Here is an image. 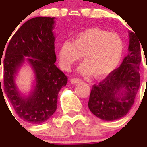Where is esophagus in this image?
I'll return each mask as SVG.
<instances>
[{
  "label": "esophagus",
  "mask_w": 147,
  "mask_h": 147,
  "mask_svg": "<svg viewBox=\"0 0 147 147\" xmlns=\"http://www.w3.org/2000/svg\"><path fill=\"white\" fill-rule=\"evenodd\" d=\"M82 80L81 79H79V78H72L70 82H71V84H76L77 83H80V82H81Z\"/></svg>",
  "instance_id": "esophagus-1"
}]
</instances>
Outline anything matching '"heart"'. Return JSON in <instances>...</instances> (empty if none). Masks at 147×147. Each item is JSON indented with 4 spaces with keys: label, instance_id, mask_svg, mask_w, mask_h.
I'll list each match as a JSON object with an SVG mask.
<instances>
[{
    "label": "heart",
    "instance_id": "heart-1",
    "mask_svg": "<svg viewBox=\"0 0 147 147\" xmlns=\"http://www.w3.org/2000/svg\"><path fill=\"white\" fill-rule=\"evenodd\" d=\"M123 53L124 43L120 36L93 27L76 34L73 41L62 42L57 49V57L61 69L68 71L84 56V62L78 68V72L102 78L117 69Z\"/></svg>",
    "mask_w": 147,
    "mask_h": 147
}]
</instances>
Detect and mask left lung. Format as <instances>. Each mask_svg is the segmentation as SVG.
Listing matches in <instances>:
<instances>
[{
  "label": "left lung",
  "instance_id": "1",
  "mask_svg": "<svg viewBox=\"0 0 147 147\" xmlns=\"http://www.w3.org/2000/svg\"><path fill=\"white\" fill-rule=\"evenodd\" d=\"M129 37L128 54L121 65L103 81L94 84L90 94V110L106 121L118 120L127 115L140 88L142 44L134 32H129Z\"/></svg>",
  "mask_w": 147,
  "mask_h": 147
}]
</instances>
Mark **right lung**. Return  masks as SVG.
<instances>
[{
    "label": "right lung",
    "instance_id": "add662e5",
    "mask_svg": "<svg viewBox=\"0 0 147 147\" xmlns=\"http://www.w3.org/2000/svg\"><path fill=\"white\" fill-rule=\"evenodd\" d=\"M54 20L37 17L25 22L9 42L3 61L4 92L18 117L33 124L45 122L53 114L58 93L67 82V77L54 64ZM25 60L35 75V86L27 97L20 94L15 84V76Z\"/></svg>",
    "mask_w": 147,
    "mask_h": 147
}]
</instances>
